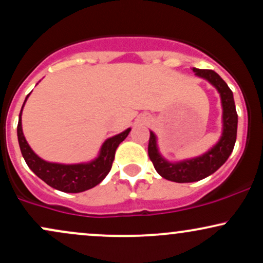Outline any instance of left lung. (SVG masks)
<instances>
[{"label":"left lung","mask_w":263,"mask_h":263,"mask_svg":"<svg viewBox=\"0 0 263 263\" xmlns=\"http://www.w3.org/2000/svg\"><path fill=\"white\" fill-rule=\"evenodd\" d=\"M195 75L208 80L216 87L221 98L222 105V135L218 143L203 156L185 161L170 163L159 155L156 135L149 132L148 156L155 165L157 173L164 179L176 183L198 182L209 177L228 161L234 149L237 135V112L235 107L234 95L228 84L214 70L194 68Z\"/></svg>","instance_id":"8db88e82"}]
</instances>
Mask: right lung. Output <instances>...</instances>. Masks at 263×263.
Returning <instances> with one entry per match:
<instances>
[{"mask_svg":"<svg viewBox=\"0 0 263 263\" xmlns=\"http://www.w3.org/2000/svg\"><path fill=\"white\" fill-rule=\"evenodd\" d=\"M27 98H28V95H27ZM27 98L23 102V106H25ZM22 110H21L20 120H18L17 136L21 152H22L27 165L31 168L35 176H38L48 185L64 193L85 192V190L91 189L99 183H101L112 167L116 148L131 131V128H127L121 134L107 138L102 144L100 155L98 158L89 163H79V164L50 163L39 158L33 152L29 144L27 143L22 131V120H21Z\"/></svg>","mask_w":263,"mask_h":263,"instance_id":"add662e5","label":"right lung"}]
</instances>
